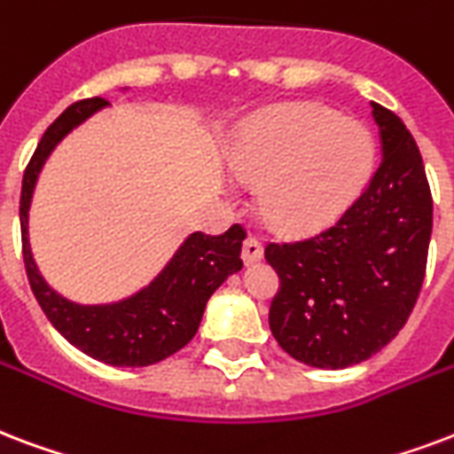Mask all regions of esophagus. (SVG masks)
<instances>
[{
    "instance_id": "1",
    "label": "esophagus",
    "mask_w": 454,
    "mask_h": 454,
    "mask_svg": "<svg viewBox=\"0 0 454 454\" xmlns=\"http://www.w3.org/2000/svg\"><path fill=\"white\" fill-rule=\"evenodd\" d=\"M264 257V247H262V242L257 240V238H245V242H242V262L245 264H254V262H259V259Z\"/></svg>"
}]
</instances>
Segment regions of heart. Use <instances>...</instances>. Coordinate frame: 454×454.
Here are the masks:
<instances>
[{"label":"heart","mask_w":454,"mask_h":454,"mask_svg":"<svg viewBox=\"0 0 454 454\" xmlns=\"http://www.w3.org/2000/svg\"><path fill=\"white\" fill-rule=\"evenodd\" d=\"M376 145L357 121L321 104H288L242 130L235 178L259 188V214L286 235L314 233L350 209L372 178Z\"/></svg>","instance_id":"b5f03b06"}]
</instances>
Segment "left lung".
<instances>
[{
	"instance_id": "8db88e82",
	"label": "left lung",
	"mask_w": 454,
	"mask_h": 454,
	"mask_svg": "<svg viewBox=\"0 0 454 454\" xmlns=\"http://www.w3.org/2000/svg\"><path fill=\"white\" fill-rule=\"evenodd\" d=\"M379 168L333 226L297 242H269L281 278L269 326L290 357L345 369L383 350L410 319L427 273L434 200L419 147L400 116L373 102Z\"/></svg>"
}]
</instances>
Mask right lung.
<instances>
[{
    "instance_id": "obj_1",
    "label": "right lung",
    "mask_w": 454,
    "mask_h": 454,
    "mask_svg": "<svg viewBox=\"0 0 454 454\" xmlns=\"http://www.w3.org/2000/svg\"><path fill=\"white\" fill-rule=\"evenodd\" d=\"M92 97L71 104L37 143L20 188V242L23 264L35 300L51 326L78 350L112 366H150L185 348L200 328L207 300L228 276L242 269L245 228L233 223L226 233H192L171 262L140 293L112 304H75L51 290L35 266L27 242V209L44 161L66 135L106 106Z\"/></svg>"
}]
</instances>
